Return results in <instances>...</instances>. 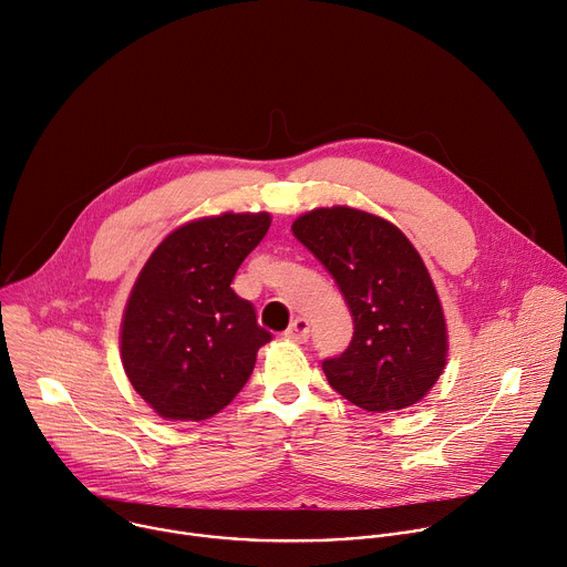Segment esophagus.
<instances>
[{
    "label": "esophagus",
    "instance_id": "1",
    "mask_svg": "<svg viewBox=\"0 0 567 567\" xmlns=\"http://www.w3.org/2000/svg\"><path fill=\"white\" fill-rule=\"evenodd\" d=\"M286 337H288V339H292V342L303 344L306 339L310 337V326H308V321H306L303 317L292 319V321H290V326H288V330H286Z\"/></svg>",
    "mask_w": 567,
    "mask_h": 567
}]
</instances>
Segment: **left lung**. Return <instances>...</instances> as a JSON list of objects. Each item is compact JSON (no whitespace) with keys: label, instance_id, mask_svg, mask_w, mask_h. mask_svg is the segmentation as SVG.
<instances>
[{"label":"left lung","instance_id":"obj_1","mask_svg":"<svg viewBox=\"0 0 567 567\" xmlns=\"http://www.w3.org/2000/svg\"><path fill=\"white\" fill-rule=\"evenodd\" d=\"M292 235L323 264L353 315L347 351L321 362L328 384L364 411L420 402L446 364V323L435 286L393 223L353 207H319Z\"/></svg>","mask_w":567,"mask_h":567}]
</instances>
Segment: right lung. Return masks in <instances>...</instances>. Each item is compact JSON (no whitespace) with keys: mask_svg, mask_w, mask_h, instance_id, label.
Here are the masks:
<instances>
[{"mask_svg":"<svg viewBox=\"0 0 567 567\" xmlns=\"http://www.w3.org/2000/svg\"><path fill=\"white\" fill-rule=\"evenodd\" d=\"M270 214L207 216L181 225L141 270L121 326L125 373L167 420H207L252 375L272 334L233 279L261 244Z\"/></svg>","mask_w":567,"mask_h":567,"instance_id":"add662e5","label":"right lung"}]
</instances>
